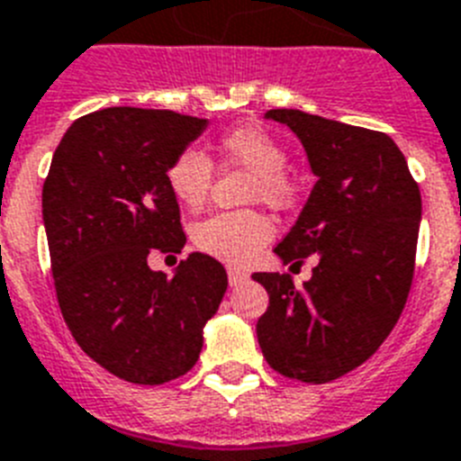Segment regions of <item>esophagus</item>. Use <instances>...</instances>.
<instances>
[{
	"label": "esophagus",
	"mask_w": 461,
	"mask_h": 461,
	"mask_svg": "<svg viewBox=\"0 0 461 461\" xmlns=\"http://www.w3.org/2000/svg\"><path fill=\"white\" fill-rule=\"evenodd\" d=\"M227 278H230V285H241V283H246L248 280V274L246 271L230 267V269H227Z\"/></svg>",
	"instance_id": "34e87169"
}]
</instances>
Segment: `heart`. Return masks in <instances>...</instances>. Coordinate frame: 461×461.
<instances>
[{"label": "heart", "instance_id": "obj_1", "mask_svg": "<svg viewBox=\"0 0 461 461\" xmlns=\"http://www.w3.org/2000/svg\"><path fill=\"white\" fill-rule=\"evenodd\" d=\"M222 164L250 171L246 202H262L269 208H287L294 202L297 185L287 174V150L271 131L259 125H241L225 131L215 143ZM164 181L171 197L187 211L203 206L213 183V162L197 148H183L169 159ZM274 236V222L258 208L222 211L192 227V243L208 258L225 264L253 262Z\"/></svg>", "mask_w": 461, "mask_h": 461}]
</instances>
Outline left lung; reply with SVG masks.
Instances as JSON below:
<instances>
[{"label": "left lung", "mask_w": 461, "mask_h": 461, "mask_svg": "<svg viewBox=\"0 0 461 461\" xmlns=\"http://www.w3.org/2000/svg\"><path fill=\"white\" fill-rule=\"evenodd\" d=\"M302 139L318 176L302 215L276 246L283 262L318 253L303 287L253 274L269 306L258 341L269 366L302 383L341 378L383 346L406 306L422 199L390 136L299 109H271Z\"/></svg>", "instance_id": "1"}]
</instances>
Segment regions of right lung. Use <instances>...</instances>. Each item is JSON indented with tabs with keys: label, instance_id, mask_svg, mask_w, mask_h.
Instances as JSON below:
<instances>
[{
	"label": "right lung",
	"instance_id": "right-lung-1",
	"mask_svg": "<svg viewBox=\"0 0 461 461\" xmlns=\"http://www.w3.org/2000/svg\"><path fill=\"white\" fill-rule=\"evenodd\" d=\"M206 130L176 111L113 106L78 118L43 183L50 271L71 336L99 366L162 385L199 359L202 330L227 290L225 267L190 253L174 278L150 253H181L185 234L164 169Z\"/></svg>",
	"mask_w": 461,
	"mask_h": 461
}]
</instances>
